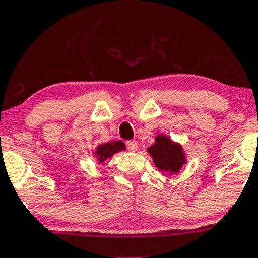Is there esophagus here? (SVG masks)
Returning a JSON list of instances; mask_svg holds the SVG:
<instances>
[{
	"instance_id": "34e87169",
	"label": "esophagus",
	"mask_w": 258,
	"mask_h": 258,
	"mask_svg": "<svg viewBox=\"0 0 258 258\" xmlns=\"http://www.w3.org/2000/svg\"><path fill=\"white\" fill-rule=\"evenodd\" d=\"M126 146H127V148H128V151H131V152H135V151L137 150V147H139V145H137V141H135V140L127 141Z\"/></svg>"
}]
</instances>
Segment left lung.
<instances>
[{
  "mask_svg": "<svg viewBox=\"0 0 258 258\" xmlns=\"http://www.w3.org/2000/svg\"><path fill=\"white\" fill-rule=\"evenodd\" d=\"M147 151L152 156L156 167L165 172L178 173L182 166L186 163L182 146L165 135H157L155 144L150 146Z\"/></svg>",
  "mask_w": 258,
  "mask_h": 258,
  "instance_id": "1",
  "label": "left lung"
}]
</instances>
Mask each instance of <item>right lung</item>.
<instances>
[{
  "instance_id": "1",
  "label": "right lung",
  "mask_w": 258,
  "mask_h": 258,
  "mask_svg": "<svg viewBox=\"0 0 258 258\" xmlns=\"http://www.w3.org/2000/svg\"><path fill=\"white\" fill-rule=\"evenodd\" d=\"M126 146L122 141H114V142H107V144L98 145L96 147V157H97L98 162H105V160L110 158L111 156H113L114 153L119 152V151L124 150Z\"/></svg>"
}]
</instances>
